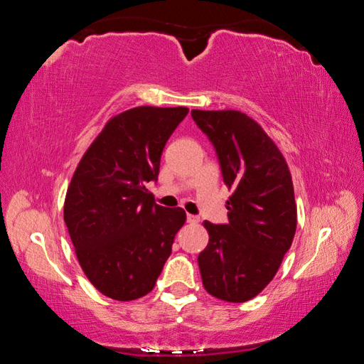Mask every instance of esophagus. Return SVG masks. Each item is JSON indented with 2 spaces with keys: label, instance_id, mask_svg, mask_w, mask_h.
<instances>
[{
  "label": "esophagus",
  "instance_id": "esophagus-1",
  "mask_svg": "<svg viewBox=\"0 0 364 364\" xmlns=\"http://www.w3.org/2000/svg\"><path fill=\"white\" fill-rule=\"evenodd\" d=\"M200 221L199 217H196V215H188V223L191 225H197Z\"/></svg>",
  "mask_w": 364,
  "mask_h": 364
}]
</instances>
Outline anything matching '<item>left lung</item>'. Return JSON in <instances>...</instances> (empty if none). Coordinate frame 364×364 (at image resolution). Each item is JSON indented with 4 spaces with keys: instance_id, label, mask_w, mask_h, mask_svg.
I'll list each match as a JSON object with an SVG mask.
<instances>
[{
    "instance_id": "1",
    "label": "left lung",
    "mask_w": 364,
    "mask_h": 364,
    "mask_svg": "<svg viewBox=\"0 0 364 364\" xmlns=\"http://www.w3.org/2000/svg\"><path fill=\"white\" fill-rule=\"evenodd\" d=\"M212 141L228 189V225L204 221L199 268L205 291L241 304L274 278L297 228L292 176L267 132L239 110H191Z\"/></svg>"
}]
</instances>
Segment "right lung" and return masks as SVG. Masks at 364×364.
<instances>
[{
  "mask_svg": "<svg viewBox=\"0 0 364 364\" xmlns=\"http://www.w3.org/2000/svg\"><path fill=\"white\" fill-rule=\"evenodd\" d=\"M188 107L141 106L115 115L80 160L64 221L86 278L109 299L149 294L186 221L183 208L157 205L160 156Z\"/></svg>",
  "mask_w": 364,
  "mask_h": 364,
  "instance_id": "add662e5",
  "label": "right lung"
}]
</instances>
